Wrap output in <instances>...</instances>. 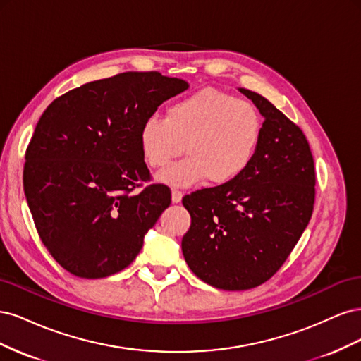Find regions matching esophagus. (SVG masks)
<instances>
[{
	"label": "esophagus",
	"mask_w": 361,
	"mask_h": 361,
	"mask_svg": "<svg viewBox=\"0 0 361 361\" xmlns=\"http://www.w3.org/2000/svg\"><path fill=\"white\" fill-rule=\"evenodd\" d=\"M182 191H179V190H173L171 191V202L173 203H179L180 200H182Z\"/></svg>",
	"instance_id": "obj_1"
}]
</instances>
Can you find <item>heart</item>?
<instances>
[{"label":"heart","mask_w":361,"mask_h":361,"mask_svg":"<svg viewBox=\"0 0 361 361\" xmlns=\"http://www.w3.org/2000/svg\"><path fill=\"white\" fill-rule=\"evenodd\" d=\"M264 120L257 108L238 96L203 89L169 105L166 120L150 117L141 125L138 143L150 169L170 187H191L207 180L226 185L238 179L257 154Z\"/></svg>","instance_id":"b5f03b06"}]
</instances>
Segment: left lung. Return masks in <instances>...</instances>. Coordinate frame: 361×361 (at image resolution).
<instances>
[{"label":"left lung","mask_w":361,"mask_h":361,"mask_svg":"<svg viewBox=\"0 0 361 361\" xmlns=\"http://www.w3.org/2000/svg\"><path fill=\"white\" fill-rule=\"evenodd\" d=\"M264 116L257 154L238 179L182 199L190 269L207 285L245 290L269 280L297 245L314 203V164L302 130L264 96L239 89Z\"/></svg>","instance_id":"left-lung-1"}]
</instances>
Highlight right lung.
Wrapping results in <instances>:
<instances>
[{
    "mask_svg": "<svg viewBox=\"0 0 361 361\" xmlns=\"http://www.w3.org/2000/svg\"><path fill=\"white\" fill-rule=\"evenodd\" d=\"M188 89L159 72L87 82L43 111L25 152L24 192L39 236L71 274L102 279L126 268L171 202L152 183L138 134L158 106Z\"/></svg>",
    "mask_w": 361,
    "mask_h": 361,
    "instance_id": "right-lung-1",
    "label": "right lung"
}]
</instances>
